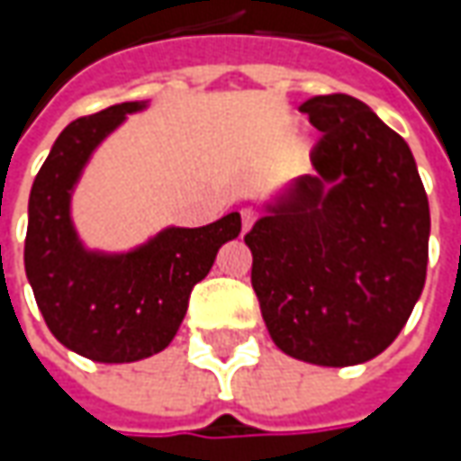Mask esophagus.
I'll list each match as a JSON object with an SVG mask.
<instances>
[{"label":"esophagus","mask_w":461,"mask_h":461,"mask_svg":"<svg viewBox=\"0 0 461 461\" xmlns=\"http://www.w3.org/2000/svg\"><path fill=\"white\" fill-rule=\"evenodd\" d=\"M240 221H243V233H249L251 225L257 222V212L251 207H246V210H240Z\"/></svg>","instance_id":"esophagus-1"}]
</instances>
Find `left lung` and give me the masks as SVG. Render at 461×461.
<instances>
[{"instance_id":"8db88e82","label":"left lung","mask_w":461,"mask_h":461,"mask_svg":"<svg viewBox=\"0 0 461 461\" xmlns=\"http://www.w3.org/2000/svg\"><path fill=\"white\" fill-rule=\"evenodd\" d=\"M315 174L279 189L246 233L251 285L285 354L351 366L398 339L426 285L431 212L408 143L348 95L310 97Z\"/></svg>"}]
</instances>
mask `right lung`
I'll list each match as a JSON object with an SVG mask.
<instances>
[{
	"label": "right lung",
	"instance_id": "obj_1",
	"mask_svg": "<svg viewBox=\"0 0 461 461\" xmlns=\"http://www.w3.org/2000/svg\"><path fill=\"white\" fill-rule=\"evenodd\" d=\"M149 102H122L63 128L27 203L25 275L45 326L66 348L102 364L164 351L186 315L192 287L207 276L222 243L239 239L240 215L203 228L167 225L128 251L81 240L74 189L92 153Z\"/></svg>",
	"mask_w": 461,
	"mask_h": 461
}]
</instances>
